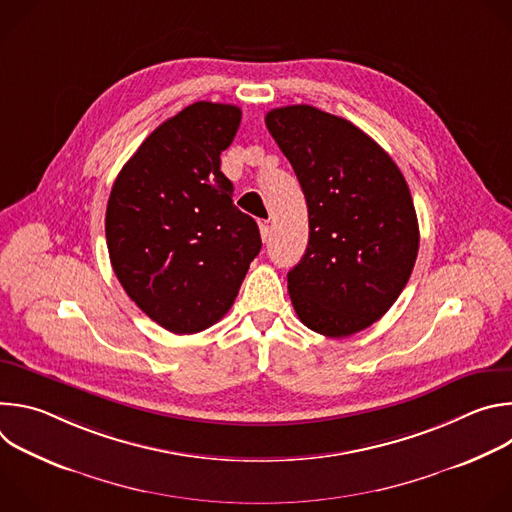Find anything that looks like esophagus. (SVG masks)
Listing matches in <instances>:
<instances>
[{
	"label": "esophagus",
	"instance_id": "esophagus-1",
	"mask_svg": "<svg viewBox=\"0 0 512 512\" xmlns=\"http://www.w3.org/2000/svg\"><path fill=\"white\" fill-rule=\"evenodd\" d=\"M259 231H261V239L267 243V239L271 237V225H269V221H259Z\"/></svg>",
	"mask_w": 512,
	"mask_h": 512
}]
</instances>
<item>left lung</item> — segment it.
I'll use <instances>...</instances> for the list:
<instances>
[{
  "mask_svg": "<svg viewBox=\"0 0 512 512\" xmlns=\"http://www.w3.org/2000/svg\"><path fill=\"white\" fill-rule=\"evenodd\" d=\"M308 204L310 241L287 273L298 318L344 338L395 304L419 249L409 186L381 145L350 121L310 105L265 115Z\"/></svg>",
  "mask_w": 512,
  "mask_h": 512,
  "instance_id": "obj_1",
  "label": "left lung"
}]
</instances>
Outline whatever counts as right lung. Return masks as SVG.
Here are the masks:
<instances>
[{
  "label": "right lung",
  "instance_id": "obj_1",
  "mask_svg": "<svg viewBox=\"0 0 512 512\" xmlns=\"http://www.w3.org/2000/svg\"><path fill=\"white\" fill-rule=\"evenodd\" d=\"M241 109L198 101L154 129L121 168L105 214L113 271L156 324L194 334L233 306L259 227L233 204L221 154Z\"/></svg>",
  "mask_w": 512,
  "mask_h": 512
}]
</instances>
